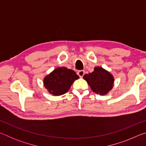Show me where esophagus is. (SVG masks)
Listing matches in <instances>:
<instances>
[{
	"label": "esophagus",
	"instance_id": "esophagus-1",
	"mask_svg": "<svg viewBox=\"0 0 146 146\" xmlns=\"http://www.w3.org/2000/svg\"><path fill=\"white\" fill-rule=\"evenodd\" d=\"M77 75L80 76V78H82L83 76L84 75V71H78L77 72Z\"/></svg>",
	"mask_w": 146,
	"mask_h": 146
}]
</instances>
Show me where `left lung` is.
<instances>
[{
    "mask_svg": "<svg viewBox=\"0 0 146 146\" xmlns=\"http://www.w3.org/2000/svg\"><path fill=\"white\" fill-rule=\"evenodd\" d=\"M83 78L93 92L100 95L107 94L112 89L114 82L111 74L101 67L95 68L93 72L86 74Z\"/></svg>",
    "mask_w": 146,
    "mask_h": 146,
    "instance_id": "1",
    "label": "left lung"
}]
</instances>
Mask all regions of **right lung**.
I'll list each match as a JSON object with an SVG mask.
<instances>
[{"mask_svg": "<svg viewBox=\"0 0 146 146\" xmlns=\"http://www.w3.org/2000/svg\"><path fill=\"white\" fill-rule=\"evenodd\" d=\"M78 78L79 76L73 70L65 67L58 68L44 78V84L51 94L59 96L68 91Z\"/></svg>", "mask_w": 146, "mask_h": 146, "instance_id": "right-lung-1", "label": "right lung"}]
</instances>
